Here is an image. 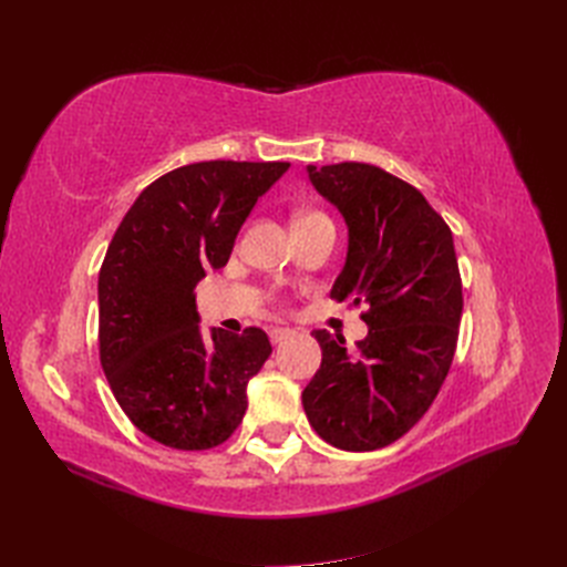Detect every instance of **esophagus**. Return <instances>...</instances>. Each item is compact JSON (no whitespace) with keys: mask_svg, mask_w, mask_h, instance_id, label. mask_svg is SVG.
Returning a JSON list of instances; mask_svg holds the SVG:
<instances>
[{"mask_svg":"<svg viewBox=\"0 0 567 567\" xmlns=\"http://www.w3.org/2000/svg\"><path fill=\"white\" fill-rule=\"evenodd\" d=\"M293 333H296V331H293V329H288V326H277V329H271V331H269V338H271L274 346H279V342L288 340V338L293 336Z\"/></svg>","mask_w":567,"mask_h":567,"instance_id":"esophagus-1","label":"esophagus"}]
</instances>
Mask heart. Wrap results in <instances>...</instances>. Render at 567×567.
<instances>
[{
	"instance_id": "1",
	"label": "heart",
	"mask_w": 567,
	"mask_h": 567,
	"mask_svg": "<svg viewBox=\"0 0 567 567\" xmlns=\"http://www.w3.org/2000/svg\"><path fill=\"white\" fill-rule=\"evenodd\" d=\"M317 219H329V217H326V215L319 213V210L302 213V215H298V219H296V227H298V225H310V221H317Z\"/></svg>"
}]
</instances>
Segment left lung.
Wrapping results in <instances>:
<instances>
[{
	"mask_svg": "<svg viewBox=\"0 0 567 567\" xmlns=\"http://www.w3.org/2000/svg\"><path fill=\"white\" fill-rule=\"evenodd\" d=\"M307 173L350 229L331 300L364 305L369 336L348 354L340 333H312L321 369L302 406L333 447L373 452L421 421L450 373L463 312L454 238L416 186L381 167L307 165Z\"/></svg>",
	"mask_w": 567,
	"mask_h": 567,
	"instance_id": "8db88e82",
	"label": "left lung"
}]
</instances>
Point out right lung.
<instances>
[{
    "label": "right lung",
    "mask_w": 567,
    "mask_h": 567,
    "mask_svg": "<svg viewBox=\"0 0 567 567\" xmlns=\"http://www.w3.org/2000/svg\"><path fill=\"white\" fill-rule=\"evenodd\" d=\"M290 163L205 161L151 182L120 221L99 271V359L144 435L213 450L241 425L246 388L271 354L257 326L198 331L194 288L225 267L238 229Z\"/></svg>",
    "instance_id": "1"
}]
</instances>
